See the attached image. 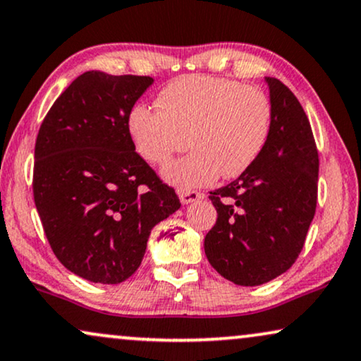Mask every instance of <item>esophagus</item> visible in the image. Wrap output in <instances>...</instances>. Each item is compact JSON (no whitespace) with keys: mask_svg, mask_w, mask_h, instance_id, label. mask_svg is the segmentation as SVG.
<instances>
[{"mask_svg":"<svg viewBox=\"0 0 361 361\" xmlns=\"http://www.w3.org/2000/svg\"><path fill=\"white\" fill-rule=\"evenodd\" d=\"M178 196H180V202L183 204H190L193 202H198V200L203 198V193H198V191H191V190H181L178 191Z\"/></svg>","mask_w":361,"mask_h":361,"instance_id":"obj_1","label":"esophagus"}]
</instances>
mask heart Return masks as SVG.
I'll return each instance as SVG.
<instances>
[{"mask_svg": "<svg viewBox=\"0 0 361 361\" xmlns=\"http://www.w3.org/2000/svg\"><path fill=\"white\" fill-rule=\"evenodd\" d=\"M158 111L136 104L128 133L136 153L163 165L188 147V157L161 170L166 183L191 190L218 176L243 175L262 154L271 128V104L262 90L213 76H183L161 90Z\"/></svg>", "mask_w": 361, "mask_h": 361, "instance_id": "obj_1", "label": "heart"}]
</instances>
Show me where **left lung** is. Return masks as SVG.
I'll use <instances>...</instances> for the list:
<instances>
[{
	"label": "left lung",
	"instance_id": "8db88e82",
	"mask_svg": "<svg viewBox=\"0 0 361 361\" xmlns=\"http://www.w3.org/2000/svg\"><path fill=\"white\" fill-rule=\"evenodd\" d=\"M271 128L257 161L209 191L218 212L204 253L223 278L257 286L285 273L302 252L317 209L318 152L302 104L280 80L264 78Z\"/></svg>",
	"mask_w": 361,
	"mask_h": 361
}]
</instances>
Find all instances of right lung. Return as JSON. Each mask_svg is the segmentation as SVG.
Returning <instances> with one entry per match:
<instances>
[{
  "label": "right lung",
  "instance_id": "1",
  "mask_svg": "<svg viewBox=\"0 0 361 361\" xmlns=\"http://www.w3.org/2000/svg\"><path fill=\"white\" fill-rule=\"evenodd\" d=\"M149 76L91 70L59 94L35 147L33 195L53 253L103 285L138 270L153 226L181 207L135 152L128 115Z\"/></svg>",
  "mask_w": 361,
  "mask_h": 361
}]
</instances>
